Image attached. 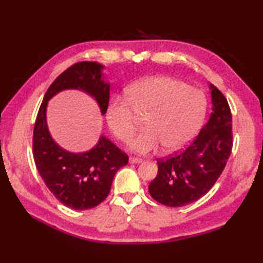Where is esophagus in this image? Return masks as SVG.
I'll use <instances>...</instances> for the list:
<instances>
[{"label":"esophagus","mask_w":263,"mask_h":263,"mask_svg":"<svg viewBox=\"0 0 263 263\" xmlns=\"http://www.w3.org/2000/svg\"><path fill=\"white\" fill-rule=\"evenodd\" d=\"M128 163H130V164H139V163H142V159L137 158V157H130V158H128Z\"/></svg>","instance_id":"esophagus-1"}]
</instances>
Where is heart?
<instances>
[{
    "mask_svg": "<svg viewBox=\"0 0 263 263\" xmlns=\"http://www.w3.org/2000/svg\"><path fill=\"white\" fill-rule=\"evenodd\" d=\"M126 100L113 98L105 117L110 131L122 142L130 141L138 128V117H147L146 131L133 139L130 149L149 154L163 147L176 152L191 140L202 123L206 102L200 90L170 77H150L127 88Z\"/></svg>",
    "mask_w": 263,
    "mask_h": 263,
    "instance_id": "1",
    "label": "heart"
}]
</instances>
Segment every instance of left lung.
<instances>
[{
  "mask_svg": "<svg viewBox=\"0 0 263 263\" xmlns=\"http://www.w3.org/2000/svg\"><path fill=\"white\" fill-rule=\"evenodd\" d=\"M212 113L194 140L170 157L157 159L158 173L149 193L159 203L183 206L214 186L224 171L233 147L232 114L227 99L214 85Z\"/></svg>",
  "mask_w": 263,
  "mask_h": 263,
  "instance_id": "8db88e82",
  "label": "left lung"
}]
</instances>
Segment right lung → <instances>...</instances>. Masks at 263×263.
Here are the masks:
<instances>
[{
	"instance_id": "add662e5",
	"label": "right lung",
	"mask_w": 263,
	"mask_h": 263,
	"mask_svg": "<svg viewBox=\"0 0 263 263\" xmlns=\"http://www.w3.org/2000/svg\"><path fill=\"white\" fill-rule=\"evenodd\" d=\"M104 65L78 62L54 80L44 96L33 127V160L39 175L61 203L74 210L95 208L107 198L114 175L127 165L128 157L102 136L86 153L73 154L61 148L48 131V100L66 89H78L96 100L102 115L109 102V83L104 81Z\"/></svg>"
}]
</instances>
